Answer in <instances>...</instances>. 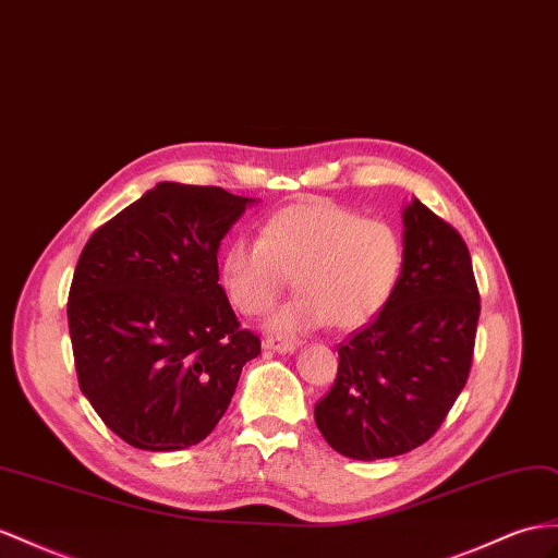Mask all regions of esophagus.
Returning <instances> with one entry per match:
<instances>
[{"label":"esophagus","instance_id":"obj_1","mask_svg":"<svg viewBox=\"0 0 558 558\" xmlns=\"http://www.w3.org/2000/svg\"><path fill=\"white\" fill-rule=\"evenodd\" d=\"M299 347H302V341L299 339H282V337H270L264 341V349H270L276 353H294Z\"/></svg>","mask_w":558,"mask_h":558}]
</instances>
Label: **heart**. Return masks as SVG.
<instances>
[{"instance_id":"obj_1","label":"heart","mask_w":558,"mask_h":558,"mask_svg":"<svg viewBox=\"0 0 558 558\" xmlns=\"http://www.w3.org/2000/svg\"><path fill=\"white\" fill-rule=\"evenodd\" d=\"M403 262V240L391 223L308 199L270 214L259 238L226 242L219 282L238 313L262 316L292 274L299 292L268 318L270 332L296 335L327 323L359 330L391 302Z\"/></svg>"}]
</instances>
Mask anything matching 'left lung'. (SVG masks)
I'll return each mask as SVG.
<instances>
[{
  "label": "left lung",
  "mask_w": 558,
  "mask_h": 558,
  "mask_svg": "<svg viewBox=\"0 0 558 558\" xmlns=\"http://www.w3.org/2000/svg\"><path fill=\"white\" fill-rule=\"evenodd\" d=\"M403 226L391 302L339 344L337 379L313 410L325 440L353 460L405 454L432 438L474 359L481 299L466 242L420 199Z\"/></svg>",
  "instance_id": "1"
}]
</instances>
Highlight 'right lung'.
<instances>
[{
  "instance_id": "1",
  "label": "right lung",
  "mask_w": 558,
  "mask_h": 558,
  "mask_svg": "<svg viewBox=\"0 0 558 558\" xmlns=\"http://www.w3.org/2000/svg\"><path fill=\"white\" fill-rule=\"evenodd\" d=\"M252 197L157 183L84 245L68 294L80 389L124 442L150 452L205 440L262 341L219 284L217 252Z\"/></svg>"
}]
</instances>
